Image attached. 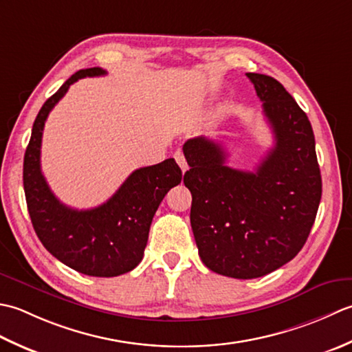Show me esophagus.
Wrapping results in <instances>:
<instances>
[{"instance_id":"1","label":"esophagus","mask_w":352,"mask_h":352,"mask_svg":"<svg viewBox=\"0 0 352 352\" xmlns=\"http://www.w3.org/2000/svg\"><path fill=\"white\" fill-rule=\"evenodd\" d=\"M175 160H176V162L179 164V167H181V170L185 173V171L188 170V164H186V161H185L184 153L179 152V150H177V152L175 153Z\"/></svg>"}]
</instances>
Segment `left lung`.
Instances as JSON below:
<instances>
[{"mask_svg": "<svg viewBox=\"0 0 352 352\" xmlns=\"http://www.w3.org/2000/svg\"><path fill=\"white\" fill-rule=\"evenodd\" d=\"M275 144L255 171L226 166L220 142L188 140L191 228L205 266L236 279L270 274L308 239L322 196L316 142L307 113L274 77L248 73Z\"/></svg>", "mask_w": 352, "mask_h": 352, "instance_id": "1", "label": "left lung"}]
</instances>
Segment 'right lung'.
I'll return each mask as SVG.
<instances>
[{
    "label": "right lung",
    "mask_w": 352,
    "mask_h": 352,
    "mask_svg": "<svg viewBox=\"0 0 352 352\" xmlns=\"http://www.w3.org/2000/svg\"><path fill=\"white\" fill-rule=\"evenodd\" d=\"M102 68L77 71L50 97L36 117L24 155V191L36 235L50 254L89 276H118L142 260L150 225L170 188L182 181L173 157L135 170L103 205L74 210L57 199L41 170V144L48 113L83 77L104 76Z\"/></svg>",
    "instance_id": "1"
}]
</instances>
